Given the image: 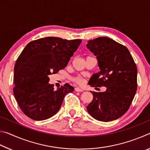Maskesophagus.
Masks as SVG:
<instances>
[{
  "label": "esophagus",
  "mask_w": 150,
  "mask_h": 150,
  "mask_svg": "<svg viewBox=\"0 0 150 150\" xmlns=\"http://www.w3.org/2000/svg\"><path fill=\"white\" fill-rule=\"evenodd\" d=\"M75 91H77V92H82V91H83V89H82V88H80L79 87L75 88Z\"/></svg>",
  "instance_id": "34e87169"
}]
</instances>
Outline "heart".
I'll return each instance as SVG.
<instances>
[{
	"label": "heart",
	"mask_w": 150,
	"mask_h": 150,
	"mask_svg": "<svg viewBox=\"0 0 150 150\" xmlns=\"http://www.w3.org/2000/svg\"><path fill=\"white\" fill-rule=\"evenodd\" d=\"M73 81H75V83H77L79 85H82L83 83V79L81 77H76L74 78Z\"/></svg>",
	"instance_id": "obj_1"
}]
</instances>
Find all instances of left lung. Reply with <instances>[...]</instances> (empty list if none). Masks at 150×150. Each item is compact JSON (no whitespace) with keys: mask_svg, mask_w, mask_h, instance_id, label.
<instances>
[{"mask_svg":"<svg viewBox=\"0 0 150 150\" xmlns=\"http://www.w3.org/2000/svg\"><path fill=\"white\" fill-rule=\"evenodd\" d=\"M87 47L96 57L100 71L88 81L91 87H105V92H91L87 109L99 121L109 122L125 114L137 90L136 65L126 46L106 37L88 41Z\"/></svg>","mask_w":150,"mask_h":150,"instance_id":"left-lung-1","label":"left lung"}]
</instances>
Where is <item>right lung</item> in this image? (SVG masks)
I'll return each instance as SVG.
<instances>
[{
	"instance_id": "add662e5",
	"label": "right lung",
	"mask_w": 150,
	"mask_h": 150,
	"mask_svg": "<svg viewBox=\"0 0 150 150\" xmlns=\"http://www.w3.org/2000/svg\"><path fill=\"white\" fill-rule=\"evenodd\" d=\"M81 40L47 37L27 44L14 65V95L25 115L44 120L56 114L66 94L74 90L66 83L56 91L49 75L67 66Z\"/></svg>"
}]
</instances>
